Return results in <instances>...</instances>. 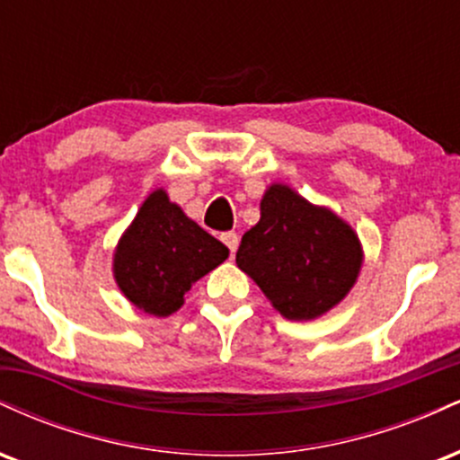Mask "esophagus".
Returning a JSON list of instances; mask_svg holds the SVG:
<instances>
[{
    "mask_svg": "<svg viewBox=\"0 0 460 460\" xmlns=\"http://www.w3.org/2000/svg\"><path fill=\"white\" fill-rule=\"evenodd\" d=\"M220 240L225 242L226 248L231 251V257H234V252L237 251V244H240V237H237L235 231H226V234L220 235Z\"/></svg>",
    "mask_w": 460,
    "mask_h": 460,
    "instance_id": "34e87169",
    "label": "esophagus"
}]
</instances>
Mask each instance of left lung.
Masks as SVG:
<instances>
[{
  "mask_svg": "<svg viewBox=\"0 0 460 460\" xmlns=\"http://www.w3.org/2000/svg\"><path fill=\"white\" fill-rule=\"evenodd\" d=\"M260 209V223L242 235L237 268L288 320H315L337 307L363 266L357 231L285 183L268 186Z\"/></svg>",
  "mask_w": 460,
  "mask_h": 460,
  "instance_id": "obj_1",
  "label": "left lung"
}]
</instances>
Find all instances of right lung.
<instances>
[{"label": "right lung", "instance_id": "right-lung-1", "mask_svg": "<svg viewBox=\"0 0 460 460\" xmlns=\"http://www.w3.org/2000/svg\"><path fill=\"white\" fill-rule=\"evenodd\" d=\"M226 257L229 248L188 218L166 190L157 188L120 235L112 272L134 307L166 318L181 309L190 288Z\"/></svg>", "mask_w": 460, "mask_h": 460}]
</instances>
